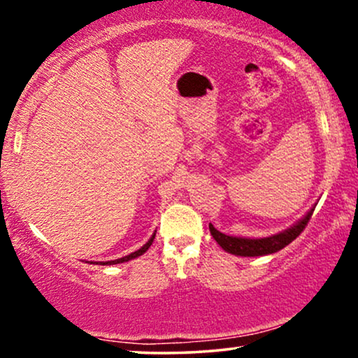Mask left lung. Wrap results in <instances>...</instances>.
Wrapping results in <instances>:
<instances>
[{
    "label": "left lung",
    "mask_w": 358,
    "mask_h": 358,
    "mask_svg": "<svg viewBox=\"0 0 358 358\" xmlns=\"http://www.w3.org/2000/svg\"><path fill=\"white\" fill-rule=\"evenodd\" d=\"M313 212H315V207H313L301 220H298L293 227L287 228L285 231L272 234V236H267V238L228 236V234L220 233L212 223L208 224V228H210V233H212L215 241H217L220 246H222L224 251L229 254H234V256H243V257L267 256V254H273V252L280 251V249L288 246L293 239H296L298 236H300V233L305 229L308 222H310Z\"/></svg>",
    "instance_id": "1"
}]
</instances>
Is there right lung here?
I'll return each instance as SVG.
<instances>
[{
  "label": "right lung",
  "instance_id": "obj_1",
  "mask_svg": "<svg viewBox=\"0 0 358 358\" xmlns=\"http://www.w3.org/2000/svg\"><path fill=\"white\" fill-rule=\"evenodd\" d=\"M155 234H156V233H153V236H151V238L148 239V243H146V244H143V246H141V248L138 249V251L131 252V254H129V256H124V257H120V259H115V261H107V262H99V264H101V266H114V264H122V262H129V261H131V259H135V257H138V256H141V254H145L146 251H148V248L151 246V244H153Z\"/></svg>",
  "mask_w": 358,
  "mask_h": 358
}]
</instances>
